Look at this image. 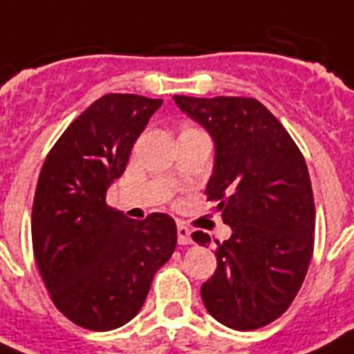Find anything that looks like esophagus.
<instances>
[{"label":"esophagus","instance_id":"obj_1","mask_svg":"<svg viewBox=\"0 0 354 354\" xmlns=\"http://www.w3.org/2000/svg\"><path fill=\"white\" fill-rule=\"evenodd\" d=\"M193 242V236H191V230L183 224H178V244L182 246H187Z\"/></svg>","mask_w":354,"mask_h":354}]
</instances>
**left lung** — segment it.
Returning a JSON list of instances; mask_svg holds the SVG:
<instances>
[{
  "label": "left lung",
  "instance_id": "obj_1",
  "mask_svg": "<svg viewBox=\"0 0 354 354\" xmlns=\"http://www.w3.org/2000/svg\"><path fill=\"white\" fill-rule=\"evenodd\" d=\"M174 102L213 138L205 193L232 227L227 241H216V270L202 285V301L230 329L264 327L290 307L313 259L316 209L305 158L252 97L174 95ZM193 241L205 246L211 239L194 232Z\"/></svg>",
  "mask_w": 354,
  "mask_h": 354
}]
</instances>
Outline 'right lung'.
<instances>
[{"instance_id":"obj_1","label":"right lung","mask_w":354,"mask_h":354,"mask_svg":"<svg viewBox=\"0 0 354 354\" xmlns=\"http://www.w3.org/2000/svg\"><path fill=\"white\" fill-rule=\"evenodd\" d=\"M161 102L132 93L101 97L66 128L41 167L32 252L55 307L84 329L128 324L176 248L169 215L132 221L106 204L108 187Z\"/></svg>"}]
</instances>
